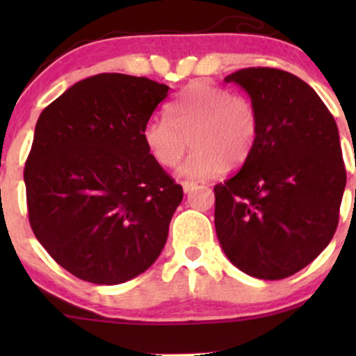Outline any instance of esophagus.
<instances>
[{
    "mask_svg": "<svg viewBox=\"0 0 356 356\" xmlns=\"http://www.w3.org/2000/svg\"><path fill=\"white\" fill-rule=\"evenodd\" d=\"M182 189H184V192H192L194 189H197V184L195 182H191V181H184L182 182Z\"/></svg>",
    "mask_w": 356,
    "mask_h": 356,
    "instance_id": "34e87169",
    "label": "esophagus"
}]
</instances>
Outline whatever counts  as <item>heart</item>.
<instances>
[{"mask_svg": "<svg viewBox=\"0 0 356 356\" xmlns=\"http://www.w3.org/2000/svg\"><path fill=\"white\" fill-rule=\"evenodd\" d=\"M168 118H150L144 125V144L161 167L179 164L187 147L192 154L179 174L192 181H211L227 167L249 161L259 136L254 104L229 88L195 81L179 95Z\"/></svg>", "mask_w": 356, "mask_h": 356, "instance_id": "b5f03b06", "label": "heart"}]
</instances>
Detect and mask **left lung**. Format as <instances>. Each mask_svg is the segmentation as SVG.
<instances>
[{"label":"left lung","mask_w":356,"mask_h":356,"mask_svg":"<svg viewBox=\"0 0 356 356\" xmlns=\"http://www.w3.org/2000/svg\"><path fill=\"white\" fill-rule=\"evenodd\" d=\"M254 104L259 136L234 177L214 187L216 234L227 259L259 280H283L330 244L346 170L337 122L293 73L244 68L224 79Z\"/></svg>","instance_id":"1"}]
</instances>
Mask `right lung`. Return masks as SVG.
<instances>
[{
	"label": "right lung",
	"instance_id": "obj_1",
	"mask_svg": "<svg viewBox=\"0 0 356 356\" xmlns=\"http://www.w3.org/2000/svg\"><path fill=\"white\" fill-rule=\"evenodd\" d=\"M169 95L164 83L100 73L43 110L24 165L28 218L61 268L120 284L155 263L182 187L144 144V125Z\"/></svg>",
	"mask_w": 356,
	"mask_h": 356
}]
</instances>
